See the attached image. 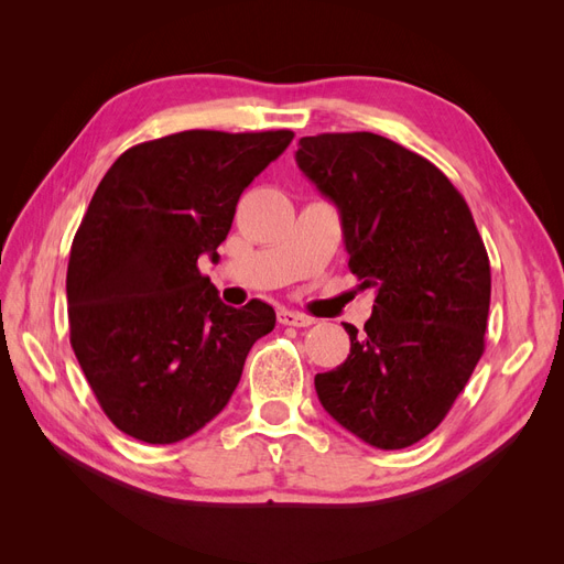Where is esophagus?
Here are the masks:
<instances>
[{"label": "esophagus", "instance_id": "esophagus-1", "mask_svg": "<svg viewBox=\"0 0 564 564\" xmlns=\"http://www.w3.org/2000/svg\"><path fill=\"white\" fill-rule=\"evenodd\" d=\"M278 319H280V324H286V327H311V324H315V319L311 315L294 313V311H280Z\"/></svg>", "mask_w": 564, "mask_h": 564}]
</instances>
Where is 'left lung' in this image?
<instances>
[{
	"mask_svg": "<svg viewBox=\"0 0 564 564\" xmlns=\"http://www.w3.org/2000/svg\"><path fill=\"white\" fill-rule=\"evenodd\" d=\"M301 172L340 212L348 268L373 289L350 355L317 373L322 406L379 449L433 433L485 352L489 256L468 204L440 169L379 133L303 135Z\"/></svg>",
	"mask_w": 564,
	"mask_h": 564,
	"instance_id": "1",
	"label": "left lung"
}]
</instances>
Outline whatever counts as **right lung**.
<instances>
[{"instance_id": "add662e5", "label": "right lung", "mask_w": 564, "mask_h": 564, "mask_svg": "<svg viewBox=\"0 0 564 564\" xmlns=\"http://www.w3.org/2000/svg\"><path fill=\"white\" fill-rule=\"evenodd\" d=\"M292 139L181 131L129 148L98 183L67 263V319L84 377L122 433L172 445L204 429L275 327L263 301H220L197 261L218 259L237 199Z\"/></svg>"}]
</instances>
